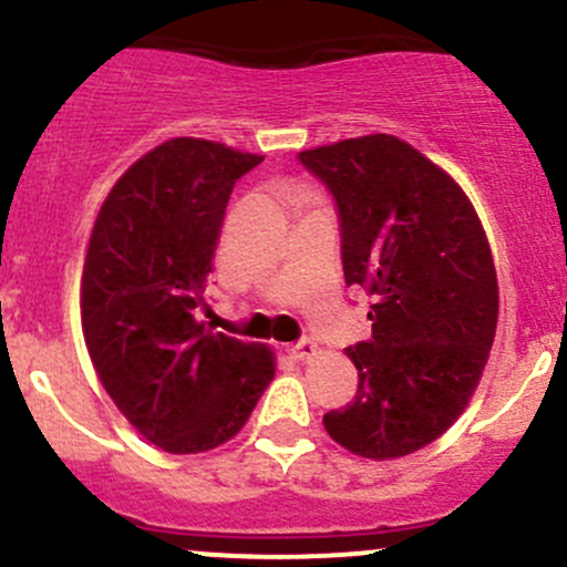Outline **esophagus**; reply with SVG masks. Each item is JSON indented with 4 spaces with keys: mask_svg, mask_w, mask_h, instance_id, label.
Instances as JSON below:
<instances>
[{
    "mask_svg": "<svg viewBox=\"0 0 567 567\" xmlns=\"http://www.w3.org/2000/svg\"><path fill=\"white\" fill-rule=\"evenodd\" d=\"M316 351H319V349H316L313 338H300L295 346H291L289 354H291V359H300V362H306V359L316 357Z\"/></svg>",
    "mask_w": 567,
    "mask_h": 567,
    "instance_id": "obj_1",
    "label": "esophagus"
}]
</instances>
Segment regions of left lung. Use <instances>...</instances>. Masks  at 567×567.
<instances>
[{
  "label": "left lung",
  "instance_id": "obj_1",
  "mask_svg": "<svg viewBox=\"0 0 567 567\" xmlns=\"http://www.w3.org/2000/svg\"><path fill=\"white\" fill-rule=\"evenodd\" d=\"M332 194L346 286L370 295L373 338L349 346L351 403L324 413L332 441L368 460L427 446L465 411L497 327L489 243L460 186L392 135L297 154Z\"/></svg>",
  "mask_w": 567,
  "mask_h": 567
}]
</instances>
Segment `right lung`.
Instances as JSON below:
<instances>
[{
    "label": "right lung",
    "instance_id": "right-lung-1",
    "mask_svg": "<svg viewBox=\"0 0 567 567\" xmlns=\"http://www.w3.org/2000/svg\"><path fill=\"white\" fill-rule=\"evenodd\" d=\"M259 162L210 140H167L121 175L91 233V362L118 411L169 454L237 435L276 375L270 351L197 319L229 194Z\"/></svg>",
    "mask_w": 567,
    "mask_h": 567
}]
</instances>
